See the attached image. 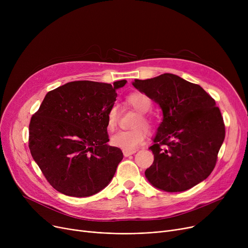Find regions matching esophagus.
Instances as JSON below:
<instances>
[{
    "mask_svg": "<svg viewBox=\"0 0 248 248\" xmlns=\"http://www.w3.org/2000/svg\"><path fill=\"white\" fill-rule=\"evenodd\" d=\"M136 153V151H124V157H128V155H134Z\"/></svg>",
    "mask_w": 248,
    "mask_h": 248,
    "instance_id": "1",
    "label": "esophagus"
}]
</instances>
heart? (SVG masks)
Returning a JSON list of instances; mask_svg holds the SVG:
<instances>
[{
    "mask_svg": "<svg viewBox=\"0 0 248 248\" xmlns=\"http://www.w3.org/2000/svg\"><path fill=\"white\" fill-rule=\"evenodd\" d=\"M126 100L128 104H131L136 110L141 113L135 125L139 128L133 129V131H120L115 133L110 138V144L124 151H134L140 147L146 139V131L140 126H152V121L145 113H148L151 110L153 104L151 98L148 95L140 93H134L129 94ZM107 123L108 129L113 131L117 123V108L115 106H112L109 108L107 116Z\"/></svg>",
    "mask_w": 248,
    "mask_h": 248,
    "instance_id": "obj_1",
    "label": "heart"
}]
</instances>
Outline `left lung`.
I'll return each instance as SVG.
<instances>
[{
	"instance_id": "1",
	"label": "left lung",
	"mask_w": 248,
	"mask_h": 248,
	"mask_svg": "<svg viewBox=\"0 0 248 248\" xmlns=\"http://www.w3.org/2000/svg\"><path fill=\"white\" fill-rule=\"evenodd\" d=\"M133 85L158 103L163 122L149 149L154 163L145 175L166 192H183L211 174L225 138V125L215 100L198 84L164 73Z\"/></svg>"
}]
</instances>
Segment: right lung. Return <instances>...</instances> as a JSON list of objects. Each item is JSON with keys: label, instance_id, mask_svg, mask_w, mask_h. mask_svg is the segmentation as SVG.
Here are the masks:
<instances>
[{"label": "right lung", "instance_id": "right-lung-1", "mask_svg": "<svg viewBox=\"0 0 248 248\" xmlns=\"http://www.w3.org/2000/svg\"><path fill=\"white\" fill-rule=\"evenodd\" d=\"M125 83L68 82L49 91L32 116L31 155L58 192L88 197L110 183L124 155L108 144L107 116Z\"/></svg>", "mask_w": 248, "mask_h": 248}]
</instances>
